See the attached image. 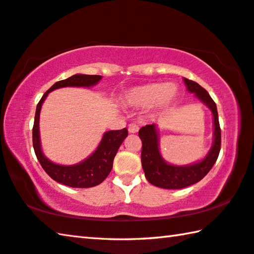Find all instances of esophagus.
Listing matches in <instances>:
<instances>
[{"instance_id": "obj_1", "label": "esophagus", "mask_w": 254, "mask_h": 254, "mask_svg": "<svg viewBox=\"0 0 254 254\" xmlns=\"http://www.w3.org/2000/svg\"><path fill=\"white\" fill-rule=\"evenodd\" d=\"M127 130L130 133H136L137 131H139V127H137L134 123H131V124H128Z\"/></svg>"}]
</instances>
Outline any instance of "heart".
Here are the masks:
<instances>
[{"instance_id": "1", "label": "heart", "mask_w": 254, "mask_h": 254, "mask_svg": "<svg viewBox=\"0 0 254 254\" xmlns=\"http://www.w3.org/2000/svg\"><path fill=\"white\" fill-rule=\"evenodd\" d=\"M177 93L175 84H145L131 88L126 95V103L134 109H145L152 105L157 111H163L173 104Z\"/></svg>"}]
</instances>
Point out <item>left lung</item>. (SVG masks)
I'll list each match as a JSON object with an SVG mask.
<instances>
[{
	"label": "left lung",
	"instance_id": "left-lung-1",
	"mask_svg": "<svg viewBox=\"0 0 254 254\" xmlns=\"http://www.w3.org/2000/svg\"><path fill=\"white\" fill-rule=\"evenodd\" d=\"M187 91L195 94L212 111L214 120V141L206 157L188 166H174L166 162L159 151V135L156 124L140 128L139 136L142 141L141 162L145 178L154 186L166 189H182L198 183L203 179L216 162L221 150V127L218 122L216 104L205 88L190 79L184 78Z\"/></svg>",
	"mask_w": 254,
	"mask_h": 254
}]
</instances>
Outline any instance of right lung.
<instances>
[{"label":"right lung","instance_id":"1","mask_svg":"<svg viewBox=\"0 0 254 254\" xmlns=\"http://www.w3.org/2000/svg\"><path fill=\"white\" fill-rule=\"evenodd\" d=\"M102 79L100 75H81L77 74L69 78L55 83L41 97L37 105L36 117L32 128V142L36 156L44 170L51 178L66 186L72 188H89L100 185L111 173L113 160L120 145L127 136L126 127L122 130H112L104 133L97 149L84 161L72 166H62L50 161L41 150L39 118L42 103L50 92L62 87H91Z\"/></svg>","mask_w":254,"mask_h":254}]
</instances>
